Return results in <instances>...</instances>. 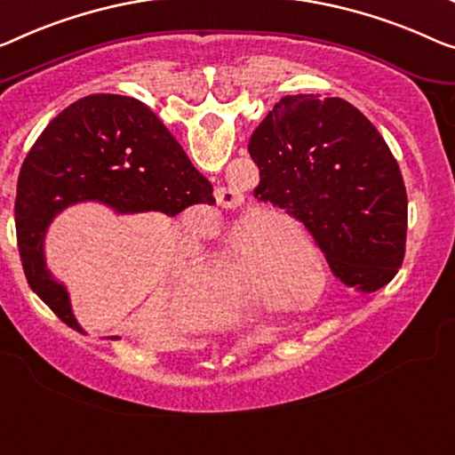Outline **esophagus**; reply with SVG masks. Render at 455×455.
Instances as JSON below:
<instances>
[{"mask_svg":"<svg viewBox=\"0 0 455 455\" xmlns=\"http://www.w3.org/2000/svg\"><path fill=\"white\" fill-rule=\"evenodd\" d=\"M214 196L222 208H236L243 202V194L235 188H219Z\"/></svg>","mask_w":455,"mask_h":455,"instance_id":"obj_1","label":"esophagus"}]
</instances>
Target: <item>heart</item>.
<instances>
[{"label": "heart", "mask_w": 455, "mask_h": 455, "mask_svg": "<svg viewBox=\"0 0 455 455\" xmlns=\"http://www.w3.org/2000/svg\"><path fill=\"white\" fill-rule=\"evenodd\" d=\"M267 263L269 249L266 243L255 239L253 227L235 230L225 259V271L233 286L245 290V292L263 294Z\"/></svg>", "instance_id": "obj_1"}]
</instances>
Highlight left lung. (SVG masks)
I'll list each match as a JSON object with an SVG mask.
<instances>
[{
	"instance_id": "left-lung-1",
	"label": "left lung",
	"mask_w": 455,
	"mask_h": 455,
	"mask_svg": "<svg viewBox=\"0 0 455 455\" xmlns=\"http://www.w3.org/2000/svg\"><path fill=\"white\" fill-rule=\"evenodd\" d=\"M255 198L302 220L339 282L376 292L403 266L406 189L388 145L341 98L283 96L249 139Z\"/></svg>"
}]
</instances>
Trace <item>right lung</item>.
I'll return each mask as SVG.
<instances>
[{"instance_id": "add662e5", "label": "right lung", "mask_w": 455, "mask_h": 455, "mask_svg": "<svg viewBox=\"0 0 455 455\" xmlns=\"http://www.w3.org/2000/svg\"><path fill=\"white\" fill-rule=\"evenodd\" d=\"M98 202L114 214L178 216L214 204L212 186L142 101L114 93L77 100L49 122L20 169L16 233L30 288L60 321L79 327L67 286L46 267L44 236L69 206Z\"/></svg>"}]
</instances>
